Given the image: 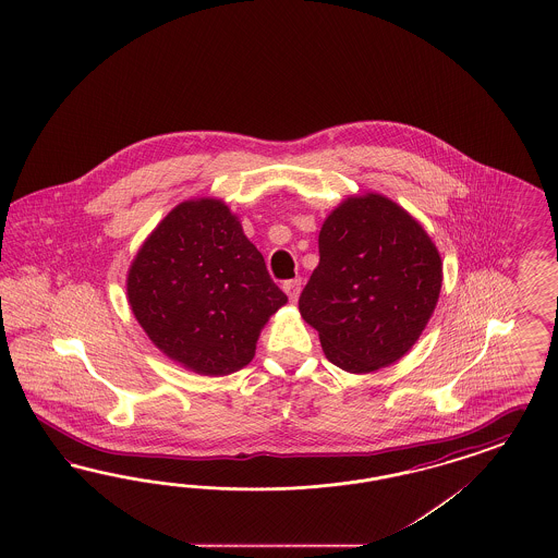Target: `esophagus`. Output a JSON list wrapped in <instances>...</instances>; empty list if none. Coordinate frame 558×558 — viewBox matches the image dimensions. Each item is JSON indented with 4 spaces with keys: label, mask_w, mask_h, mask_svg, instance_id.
Segmentation results:
<instances>
[{
    "label": "esophagus",
    "mask_w": 558,
    "mask_h": 558,
    "mask_svg": "<svg viewBox=\"0 0 558 558\" xmlns=\"http://www.w3.org/2000/svg\"><path fill=\"white\" fill-rule=\"evenodd\" d=\"M282 290L287 292L288 299H290L292 303H296V299H299V294H301V290H303V280H301V278L287 280V282L282 284Z\"/></svg>",
    "instance_id": "esophagus-1"
}]
</instances>
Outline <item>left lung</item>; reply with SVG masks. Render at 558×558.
Masks as SVG:
<instances>
[{
  "mask_svg": "<svg viewBox=\"0 0 558 558\" xmlns=\"http://www.w3.org/2000/svg\"><path fill=\"white\" fill-rule=\"evenodd\" d=\"M441 257L422 222L378 192L348 196L323 220L319 266L299 311L327 360L352 374L395 364L415 345L441 290Z\"/></svg>",
  "mask_w": 558,
  "mask_h": 558,
  "instance_id": "obj_1",
  "label": "left lung"
}]
</instances>
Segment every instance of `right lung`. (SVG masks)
Instances as JSON below:
<instances>
[{
    "instance_id": "right-lung-1",
    "label": "right lung",
    "mask_w": 558,
    "mask_h": 558,
    "mask_svg": "<svg viewBox=\"0 0 558 558\" xmlns=\"http://www.w3.org/2000/svg\"><path fill=\"white\" fill-rule=\"evenodd\" d=\"M126 296L155 348L203 376L247 366L288 303L241 220L210 196L178 204L153 229L126 274Z\"/></svg>"
}]
</instances>
